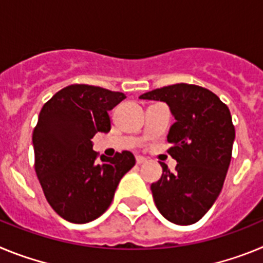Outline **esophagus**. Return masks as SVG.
Segmentation results:
<instances>
[{
	"instance_id": "34e87169",
	"label": "esophagus",
	"mask_w": 263,
	"mask_h": 263,
	"mask_svg": "<svg viewBox=\"0 0 263 263\" xmlns=\"http://www.w3.org/2000/svg\"><path fill=\"white\" fill-rule=\"evenodd\" d=\"M136 159H137V164H143V163H146V160H147L145 157H141V155H138Z\"/></svg>"
}]
</instances>
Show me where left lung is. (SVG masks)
<instances>
[{"mask_svg":"<svg viewBox=\"0 0 263 263\" xmlns=\"http://www.w3.org/2000/svg\"><path fill=\"white\" fill-rule=\"evenodd\" d=\"M139 99L163 101L176 120L167 136L176 171L160 163L163 174L152 184L155 205L174 224H195L218 197L231 164L236 136L231 111L213 92L184 83Z\"/></svg>","mask_w":263,"mask_h":263,"instance_id":"8db88e82","label":"left lung"}]
</instances>
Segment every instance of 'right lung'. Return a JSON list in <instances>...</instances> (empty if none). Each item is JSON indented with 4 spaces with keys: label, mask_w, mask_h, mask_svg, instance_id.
<instances>
[{
    "label": "right lung",
    "mask_w": 263,
    "mask_h": 263,
    "mask_svg": "<svg viewBox=\"0 0 263 263\" xmlns=\"http://www.w3.org/2000/svg\"><path fill=\"white\" fill-rule=\"evenodd\" d=\"M121 92L73 84L43 105L32 133L35 173L52 210L64 220L85 224L110 205L121 178L136 164L130 152L97 157L92 138L108 133V111L125 99Z\"/></svg>",
    "instance_id": "add662e5"
}]
</instances>
